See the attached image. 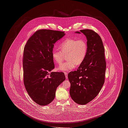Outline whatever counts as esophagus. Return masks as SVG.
Listing matches in <instances>:
<instances>
[{
  "mask_svg": "<svg viewBox=\"0 0 128 128\" xmlns=\"http://www.w3.org/2000/svg\"><path fill=\"white\" fill-rule=\"evenodd\" d=\"M65 74V77L66 78H68V73L67 72H64Z\"/></svg>",
  "mask_w": 128,
  "mask_h": 128,
  "instance_id": "34e87169",
  "label": "esophagus"
}]
</instances>
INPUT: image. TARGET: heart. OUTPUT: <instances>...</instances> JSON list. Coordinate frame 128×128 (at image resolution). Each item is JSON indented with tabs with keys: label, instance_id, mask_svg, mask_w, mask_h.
I'll return each mask as SVG.
<instances>
[{
	"label": "heart",
	"instance_id": "1",
	"mask_svg": "<svg viewBox=\"0 0 128 128\" xmlns=\"http://www.w3.org/2000/svg\"><path fill=\"white\" fill-rule=\"evenodd\" d=\"M58 49H54L52 56L55 62L60 64L67 55V61L61 64L58 70L62 72H68L80 65L85 60L87 52V44L83 39L69 38L60 44Z\"/></svg>",
	"mask_w": 128,
	"mask_h": 128
}]
</instances>
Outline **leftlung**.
<instances>
[{
	"mask_svg": "<svg viewBox=\"0 0 128 128\" xmlns=\"http://www.w3.org/2000/svg\"><path fill=\"white\" fill-rule=\"evenodd\" d=\"M80 32L87 40V54L77 70L68 74V79L71 98L75 103L84 105L96 98L104 85L106 61L103 44L98 34L90 29Z\"/></svg>",
	"mask_w": 128,
	"mask_h": 128,
	"instance_id": "obj_1",
	"label": "left lung"
}]
</instances>
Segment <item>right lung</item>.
Masks as SVG:
<instances>
[{
    "instance_id": "add662e5",
    "label": "right lung",
    "mask_w": 128,
    "mask_h": 128,
    "mask_svg": "<svg viewBox=\"0 0 128 128\" xmlns=\"http://www.w3.org/2000/svg\"><path fill=\"white\" fill-rule=\"evenodd\" d=\"M65 34L60 30H39L25 46L24 84L32 100L40 106H46L54 100L57 87L65 80L62 72L49 73L55 68L52 56L54 44Z\"/></svg>"
}]
</instances>
